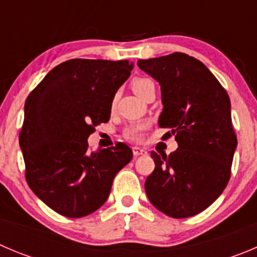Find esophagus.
Listing matches in <instances>:
<instances>
[{"label":"esophagus","mask_w":257,"mask_h":257,"mask_svg":"<svg viewBox=\"0 0 257 257\" xmlns=\"http://www.w3.org/2000/svg\"><path fill=\"white\" fill-rule=\"evenodd\" d=\"M147 153H148L147 150H145V148H140V147L133 148V155L136 156V157H138V156H146Z\"/></svg>","instance_id":"esophagus-1"}]
</instances>
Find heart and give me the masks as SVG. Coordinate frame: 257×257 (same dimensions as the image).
I'll return each instance as SVG.
<instances>
[{"label": "heart", "instance_id": "heart-1", "mask_svg": "<svg viewBox=\"0 0 257 257\" xmlns=\"http://www.w3.org/2000/svg\"><path fill=\"white\" fill-rule=\"evenodd\" d=\"M152 85H155V83L152 82V80L146 77H137L132 81V88H133L134 92L140 96V97H143V95H145V92L147 91V88ZM114 104L115 100L112 101V106H114ZM145 128V124H134V125L128 126L125 131V137L131 141H138L141 137H142Z\"/></svg>", "mask_w": 257, "mask_h": 257}]
</instances>
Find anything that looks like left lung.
I'll list each match as a JSON object with an SVG mask.
<instances>
[{
  "label": "left lung",
  "mask_w": 257,
  "mask_h": 257,
  "mask_svg": "<svg viewBox=\"0 0 257 257\" xmlns=\"http://www.w3.org/2000/svg\"><path fill=\"white\" fill-rule=\"evenodd\" d=\"M137 64L161 85L158 124L170 129L162 138L175 136L179 145L169 156L151 152L156 167L146 180V194L169 217H193L212 204L231 177L237 137L228 93L204 64L185 53Z\"/></svg>",
  "instance_id": "left-lung-1"
}]
</instances>
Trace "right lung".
Returning a JSON list of instances; mask_svg holds the SVG:
<instances>
[{
  "label": "right lung",
  "instance_id": "obj_1",
  "mask_svg": "<svg viewBox=\"0 0 257 257\" xmlns=\"http://www.w3.org/2000/svg\"><path fill=\"white\" fill-rule=\"evenodd\" d=\"M132 68L129 61L69 59L29 93L19 134L25 179L58 214L81 218L99 209L115 175L131 162L124 143L91 152L87 140L109 121L115 92Z\"/></svg>",
  "mask_w": 257,
  "mask_h": 257
}]
</instances>
